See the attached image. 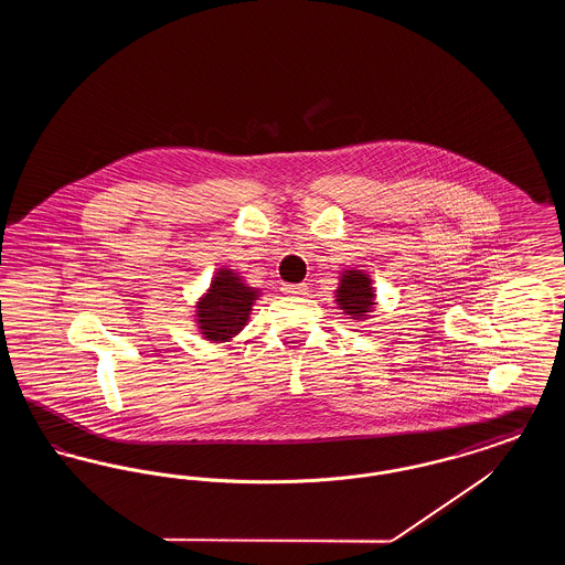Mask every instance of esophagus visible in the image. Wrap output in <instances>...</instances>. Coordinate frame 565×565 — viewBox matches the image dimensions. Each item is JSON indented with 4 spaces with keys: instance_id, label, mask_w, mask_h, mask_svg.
Masks as SVG:
<instances>
[{
    "instance_id": "1",
    "label": "esophagus",
    "mask_w": 565,
    "mask_h": 565,
    "mask_svg": "<svg viewBox=\"0 0 565 565\" xmlns=\"http://www.w3.org/2000/svg\"><path fill=\"white\" fill-rule=\"evenodd\" d=\"M284 292H288V295H305L307 292V284H286Z\"/></svg>"
}]
</instances>
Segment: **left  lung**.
I'll list each match as a JSON object with an SVG mask.
<instances>
[{
  "mask_svg": "<svg viewBox=\"0 0 565 565\" xmlns=\"http://www.w3.org/2000/svg\"><path fill=\"white\" fill-rule=\"evenodd\" d=\"M337 305L343 309L351 320H369V316L375 309V288L371 275L364 270H343L339 279V290H337Z\"/></svg>",
  "mask_w": 565,
  "mask_h": 565,
  "instance_id": "8db88e82",
  "label": "left lung"
}]
</instances>
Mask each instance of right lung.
<instances>
[{
  "label": "right lung",
  "mask_w": 565,
  "mask_h": 565,
  "mask_svg": "<svg viewBox=\"0 0 565 565\" xmlns=\"http://www.w3.org/2000/svg\"><path fill=\"white\" fill-rule=\"evenodd\" d=\"M260 290L243 284L233 269H220L214 275L210 290L196 302V326L207 341L226 343L237 337L249 320L254 300Z\"/></svg>",
  "instance_id": "add662e5"
}]
</instances>
